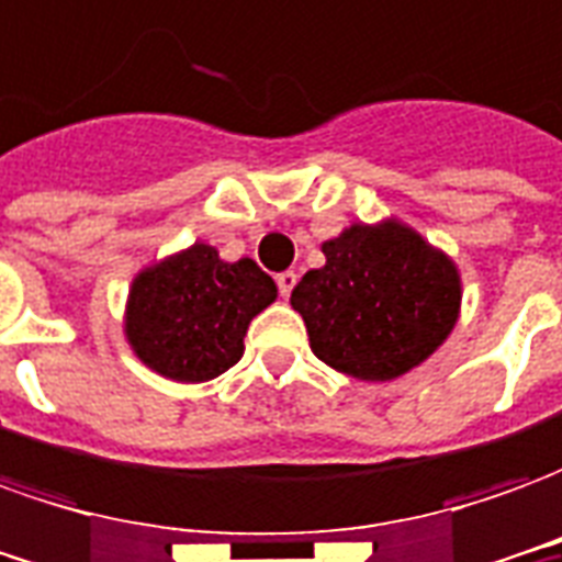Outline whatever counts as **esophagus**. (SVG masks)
I'll return each mask as SVG.
<instances>
[{
    "label": "esophagus",
    "mask_w": 562,
    "mask_h": 562,
    "mask_svg": "<svg viewBox=\"0 0 562 562\" xmlns=\"http://www.w3.org/2000/svg\"><path fill=\"white\" fill-rule=\"evenodd\" d=\"M274 284H278V293H281V296H290L293 288H296V272H281L274 278Z\"/></svg>",
    "instance_id": "esophagus-1"
}]
</instances>
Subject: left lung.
<instances>
[{"mask_svg":"<svg viewBox=\"0 0 562 562\" xmlns=\"http://www.w3.org/2000/svg\"><path fill=\"white\" fill-rule=\"evenodd\" d=\"M326 266L302 274L290 305L312 351L338 372L390 381L424 363L457 324L460 274L402 224H357L324 245Z\"/></svg>","mask_w":562,"mask_h":562,"instance_id":"1","label":"left lung"}]
</instances>
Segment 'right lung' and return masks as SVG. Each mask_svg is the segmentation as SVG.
I'll use <instances>...</instances> for the list:
<instances>
[{
    "label": "right lung",
    "instance_id": "right-lung-1",
    "mask_svg": "<svg viewBox=\"0 0 562 562\" xmlns=\"http://www.w3.org/2000/svg\"><path fill=\"white\" fill-rule=\"evenodd\" d=\"M278 290L254 260L224 262L193 245L133 281L126 338L154 372L172 381H211L245 351V333Z\"/></svg>",
    "mask_w": 562,
    "mask_h": 562
}]
</instances>
